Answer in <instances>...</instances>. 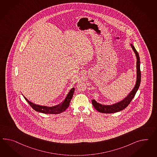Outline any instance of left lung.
I'll return each instance as SVG.
<instances>
[{"mask_svg": "<svg viewBox=\"0 0 157 157\" xmlns=\"http://www.w3.org/2000/svg\"><path fill=\"white\" fill-rule=\"evenodd\" d=\"M131 47L136 53V56L137 57V81L136 84L133 88L132 91L130 93L129 95L119 102L116 104L112 105H101L98 102H97L94 100L92 101L93 105L94 108L96 109L98 112L103 113H113L118 112L126 108L130 102L132 100L134 97L135 96L138 89L140 87V83H141V70H140V58L139 56L138 53L137 52V50L134 48L133 45L131 44Z\"/></svg>", "mask_w": 157, "mask_h": 157, "instance_id": "left-lung-1", "label": "left lung"}]
</instances>
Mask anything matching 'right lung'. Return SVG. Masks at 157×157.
Masks as SVG:
<instances>
[{
    "label": "right lung",
    "mask_w": 157,
    "mask_h": 157,
    "mask_svg": "<svg viewBox=\"0 0 157 157\" xmlns=\"http://www.w3.org/2000/svg\"><path fill=\"white\" fill-rule=\"evenodd\" d=\"M74 91H75L74 88L71 89L63 102H62L61 104L52 106V107H48L45 106H40L39 105L34 104L31 101L27 100L25 97L24 96V97L25 100L28 102L29 105L35 110H36V112L43 113L45 114H59L64 112L65 110L68 108L70 102L73 96Z\"/></svg>",
    "instance_id": "right-lung-1"
}]
</instances>
